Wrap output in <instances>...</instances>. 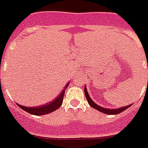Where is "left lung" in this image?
Masks as SVG:
<instances>
[{"label": "left lung", "instance_id": "obj_1", "mask_svg": "<svg viewBox=\"0 0 148 148\" xmlns=\"http://www.w3.org/2000/svg\"><path fill=\"white\" fill-rule=\"evenodd\" d=\"M84 95H85V97H86L87 100H88V104L92 107L94 108L98 111L101 112V113H105V114H108V115H116V114H119L122 112H123L125 109H127V108L130 107L131 105H129V106H126L122 107V108H119V109H106V108H103V107L99 106L96 103H95L94 101H92L91 98L89 97V95L88 93V91H87L86 87H84Z\"/></svg>", "mask_w": 148, "mask_h": 148}]
</instances>
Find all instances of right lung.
Segmentation results:
<instances>
[{"label": "right lung", "mask_w": 148, "mask_h": 148, "mask_svg": "<svg viewBox=\"0 0 148 148\" xmlns=\"http://www.w3.org/2000/svg\"><path fill=\"white\" fill-rule=\"evenodd\" d=\"M69 83H67L66 85V88L63 90L61 93L59 95V96L57 97L56 99H54L53 101H50V103L48 104L42 105L40 106H36V107H27L23 106L21 105L18 104V107H20L21 109H23L24 111L29 112L30 114L36 115V116H42V115L48 114V113H51L52 112L56 111V109H59L60 106L63 103V100H64V96L65 94V89L67 88Z\"/></svg>", "instance_id": "obj_1"}]
</instances>
